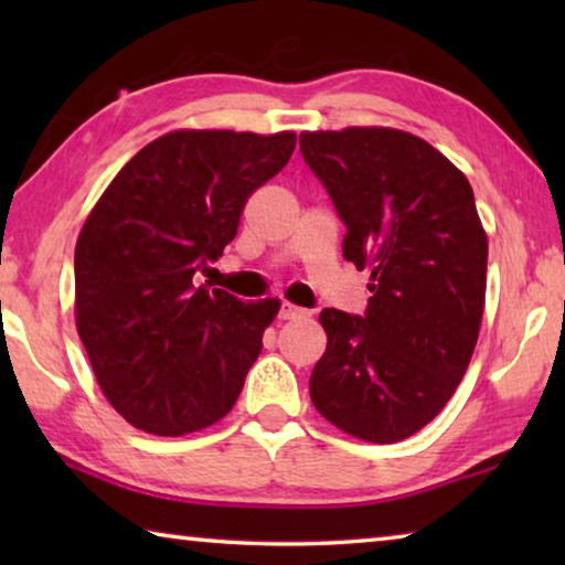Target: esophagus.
<instances>
[{
    "instance_id": "1",
    "label": "esophagus",
    "mask_w": 565,
    "mask_h": 565,
    "mask_svg": "<svg viewBox=\"0 0 565 565\" xmlns=\"http://www.w3.org/2000/svg\"><path fill=\"white\" fill-rule=\"evenodd\" d=\"M303 317H309V311L301 309V306H294V303H289V301H284V303H281L279 319H284V321H294V319H303Z\"/></svg>"
}]
</instances>
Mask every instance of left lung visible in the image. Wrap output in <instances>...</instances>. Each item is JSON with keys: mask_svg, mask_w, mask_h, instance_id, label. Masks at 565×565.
<instances>
[{"mask_svg": "<svg viewBox=\"0 0 565 565\" xmlns=\"http://www.w3.org/2000/svg\"><path fill=\"white\" fill-rule=\"evenodd\" d=\"M301 154L347 224L343 256L371 269L366 317L323 309L319 414L369 444H396L441 414L471 363L489 238L463 171L391 127L301 131Z\"/></svg>", "mask_w": 565, "mask_h": 565, "instance_id": "1", "label": "left lung"}]
</instances>
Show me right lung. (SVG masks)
Returning <instances> with one entry per match:
<instances>
[{
	"label": "right lung",
	"instance_id": "obj_1",
	"mask_svg": "<svg viewBox=\"0 0 565 565\" xmlns=\"http://www.w3.org/2000/svg\"><path fill=\"white\" fill-rule=\"evenodd\" d=\"M294 131L177 129L121 167L74 252V319L111 408L154 436H186L234 408L279 299L194 286L246 199L279 174Z\"/></svg>",
	"mask_w": 565,
	"mask_h": 565
}]
</instances>
